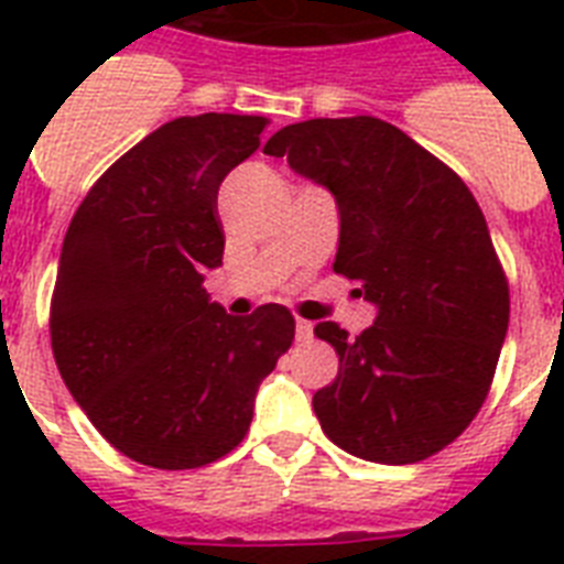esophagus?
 Masks as SVG:
<instances>
[{
	"label": "esophagus",
	"instance_id": "1",
	"mask_svg": "<svg viewBox=\"0 0 564 564\" xmlns=\"http://www.w3.org/2000/svg\"><path fill=\"white\" fill-rule=\"evenodd\" d=\"M295 336H299V343H304V339L313 336V325H310L307 318H299V322H295Z\"/></svg>",
	"mask_w": 564,
	"mask_h": 564
}]
</instances>
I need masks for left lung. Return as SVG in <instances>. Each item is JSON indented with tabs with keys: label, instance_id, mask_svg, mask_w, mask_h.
Instances as JSON below:
<instances>
[{
	"label": "left lung",
	"instance_id": "obj_1",
	"mask_svg": "<svg viewBox=\"0 0 564 564\" xmlns=\"http://www.w3.org/2000/svg\"><path fill=\"white\" fill-rule=\"evenodd\" d=\"M339 204L334 272L357 281L377 322L313 334L339 375L313 394L325 436L383 465L438 454L480 412L509 327V281L486 216L447 163L377 117L307 119L263 145Z\"/></svg>",
	"mask_w": 564,
	"mask_h": 564
}]
</instances>
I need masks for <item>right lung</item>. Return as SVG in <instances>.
Here are the masks:
<instances>
[{
    "label": "right lung",
    "instance_id": "1",
    "mask_svg": "<svg viewBox=\"0 0 564 564\" xmlns=\"http://www.w3.org/2000/svg\"><path fill=\"white\" fill-rule=\"evenodd\" d=\"M263 117H178L128 149L78 204L48 307L57 371L119 454L202 468L246 438L257 386L295 318H234L204 292L225 251L216 195L257 152Z\"/></svg>",
    "mask_w": 564,
    "mask_h": 564
}]
</instances>
